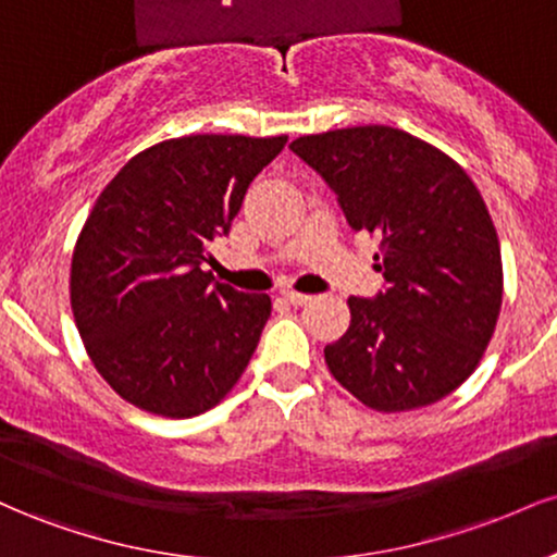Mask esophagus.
<instances>
[{
  "label": "esophagus",
  "mask_w": 557,
  "mask_h": 557,
  "mask_svg": "<svg viewBox=\"0 0 557 557\" xmlns=\"http://www.w3.org/2000/svg\"><path fill=\"white\" fill-rule=\"evenodd\" d=\"M283 298H285L290 306H306V304H311V296H306V293H296V290L283 293Z\"/></svg>",
  "instance_id": "1"
}]
</instances>
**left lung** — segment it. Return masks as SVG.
Returning <instances> with one entry per match:
<instances>
[{"mask_svg":"<svg viewBox=\"0 0 557 557\" xmlns=\"http://www.w3.org/2000/svg\"><path fill=\"white\" fill-rule=\"evenodd\" d=\"M290 149L380 240L385 290L348 298L350 327L324 348L332 376L382 413L432 406L474 374L503 306L500 240L466 170L389 125L300 136Z\"/></svg>","mask_w":557,"mask_h":557,"instance_id":"8db88e82","label":"left lung"}]
</instances>
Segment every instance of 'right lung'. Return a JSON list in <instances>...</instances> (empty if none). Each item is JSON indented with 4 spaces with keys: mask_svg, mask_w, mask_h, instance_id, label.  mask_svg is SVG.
I'll use <instances>...</instances> for the list:
<instances>
[{
    "mask_svg": "<svg viewBox=\"0 0 557 557\" xmlns=\"http://www.w3.org/2000/svg\"><path fill=\"white\" fill-rule=\"evenodd\" d=\"M287 136H183L149 146L96 198L70 264V306L96 372L140 411L190 419L246 372L267 293L203 272L248 185Z\"/></svg>",
    "mask_w": 557,
    "mask_h": 557,
    "instance_id": "add662e5",
    "label": "right lung"
}]
</instances>
